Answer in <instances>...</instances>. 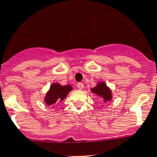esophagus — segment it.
<instances>
[{
	"label": "esophagus",
	"mask_w": 157,
	"mask_h": 157,
	"mask_svg": "<svg viewBox=\"0 0 157 157\" xmlns=\"http://www.w3.org/2000/svg\"><path fill=\"white\" fill-rule=\"evenodd\" d=\"M77 88H78L79 90H83V88H84V84L81 82H79L77 85H76Z\"/></svg>",
	"instance_id": "obj_1"
}]
</instances>
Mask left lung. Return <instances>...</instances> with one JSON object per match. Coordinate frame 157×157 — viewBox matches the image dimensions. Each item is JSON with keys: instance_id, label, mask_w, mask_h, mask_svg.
<instances>
[{"instance_id": "obj_1", "label": "left lung", "mask_w": 157, "mask_h": 157, "mask_svg": "<svg viewBox=\"0 0 157 157\" xmlns=\"http://www.w3.org/2000/svg\"><path fill=\"white\" fill-rule=\"evenodd\" d=\"M92 92L101 97L105 101H109L111 99V92L104 83L98 84L96 87H94L92 90Z\"/></svg>"}]
</instances>
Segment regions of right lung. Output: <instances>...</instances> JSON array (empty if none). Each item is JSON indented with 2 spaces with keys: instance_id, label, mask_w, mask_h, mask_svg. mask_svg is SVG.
Wrapping results in <instances>:
<instances>
[{
  "instance_id": "add662e5",
  "label": "right lung",
  "mask_w": 157,
  "mask_h": 157,
  "mask_svg": "<svg viewBox=\"0 0 157 157\" xmlns=\"http://www.w3.org/2000/svg\"><path fill=\"white\" fill-rule=\"evenodd\" d=\"M72 90V88L71 85L61 86L59 84H53L46 96V104L48 105H57L59 102L65 98L67 94Z\"/></svg>"
}]
</instances>
